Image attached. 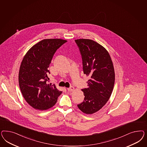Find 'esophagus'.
<instances>
[{
	"mask_svg": "<svg viewBox=\"0 0 147 147\" xmlns=\"http://www.w3.org/2000/svg\"><path fill=\"white\" fill-rule=\"evenodd\" d=\"M74 90H75V88H74L73 87H71L70 88H67V90H68V92H73Z\"/></svg>",
	"mask_w": 147,
	"mask_h": 147,
	"instance_id": "esophagus-1",
	"label": "esophagus"
}]
</instances>
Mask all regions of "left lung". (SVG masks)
Segmentation results:
<instances>
[{
    "label": "left lung",
    "mask_w": 147,
    "mask_h": 147,
    "mask_svg": "<svg viewBox=\"0 0 147 147\" xmlns=\"http://www.w3.org/2000/svg\"><path fill=\"white\" fill-rule=\"evenodd\" d=\"M76 41L82 55L84 73L90 79L87 88L82 89L84 100L78 105L81 111L92 114L101 109L111 96L115 71L107 49L94 40L79 39Z\"/></svg>",
    "instance_id": "1"
}]
</instances>
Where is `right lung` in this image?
Wrapping results in <instances>:
<instances>
[{"label":"right lung","instance_id":"obj_1","mask_svg":"<svg viewBox=\"0 0 147 147\" xmlns=\"http://www.w3.org/2000/svg\"><path fill=\"white\" fill-rule=\"evenodd\" d=\"M67 41L62 39L41 40L24 57L19 71V85L26 101L36 109L46 111L53 107L62 93L55 85L48 84V68L56 51Z\"/></svg>","mask_w":147,"mask_h":147}]
</instances>
